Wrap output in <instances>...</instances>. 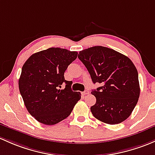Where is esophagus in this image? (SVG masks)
I'll return each instance as SVG.
<instances>
[{"instance_id": "obj_1", "label": "esophagus", "mask_w": 155, "mask_h": 155, "mask_svg": "<svg viewBox=\"0 0 155 155\" xmlns=\"http://www.w3.org/2000/svg\"><path fill=\"white\" fill-rule=\"evenodd\" d=\"M82 95L83 96H84V95H87V94H89V91H83V92L82 93Z\"/></svg>"}]
</instances>
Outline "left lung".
Listing matches in <instances>:
<instances>
[{
  "mask_svg": "<svg viewBox=\"0 0 155 155\" xmlns=\"http://www.w3.org/2000/svg\"><path fill=\"white\" fill-rule=\"evenodd\" d=\"M93 82L101 87L92 90L97 99L92 114L103 123L115 125L131 115L140 97L138 73L131 60L112 49L95 46L79 52Z\"/></svg>",
  "mask_w": 155,
  "mask_h": 155,
  "instance_id": "1",
  "label": "left lung"
}]
</instances>
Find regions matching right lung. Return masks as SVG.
<instances>
[{
    "mask_svg": "<svg viewBox=\"0 0 155 155\" xmlns=\"http://www.w3.org/2000/svg\"><path fill=\"white\" fill-rule=\"evenodd\" d=\"M77 55L76 51L51 48L32 54L23 65L19 91L28 112L39 123L51 125L62 121L81 99L80 93L71 90L73 82L64 76Z\"/></svg>",
    "mask_w": 155,
    "mask_h": 155,
    "instance_id": "obj_1",
    "label": "right lung"
}]
</instances>
